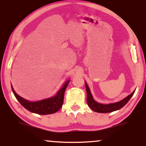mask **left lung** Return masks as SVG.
Listing matches in <instances>:
<instances>
[{
	"instance_id": "obj_1",
	"label": "left lung",
	"mask_w": 146,
	"mask_h": 146,
	"mask_svg": "<svg viewBox=\"0 0 146 146\" xmlns=\"http://www.w3.org/2000/svg\"><path fill=\"white\" fill-rule=\"evenodd\" d=\"M86 88L87 92V103L89 107L93 111L96 112L98 113H109L111 111L117 110L120 109L123 106L126 104L128 102V101L130 100L131 96L133 95L135 91H133L132 93L130 94L129 96H127L126 98L123 99L122 100L118 102L110 104H102L98 103L93 99L89 87L88 86L87 84L86 83Z\"/></svg>"
}]
</instances>
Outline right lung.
Instances as JSON below:
<instances>
[{"label":"right lung","mask_w":146,"mask_h":146,"mask_svg":"<svg viewBox=\"0 0 146 146\" xmlns=\"http://www.w3.org/2000/svg\"><path fill=\"white\" fill-rule=\"evenodd\" d=\"M70 80L67 81L65 83V84L63 86V87L58 92L55 96L38 102H29L27 100L23 98L18 95L14 91L13 87H11L12 90H13L16 98L19 100L21 104L24 108H25L26 109L33 113L46 115L56 112L57 111H58L61 108L63 104L64 96L66 88Z\"/></svg>","instance_id":"obj_1"}]
</instances>
